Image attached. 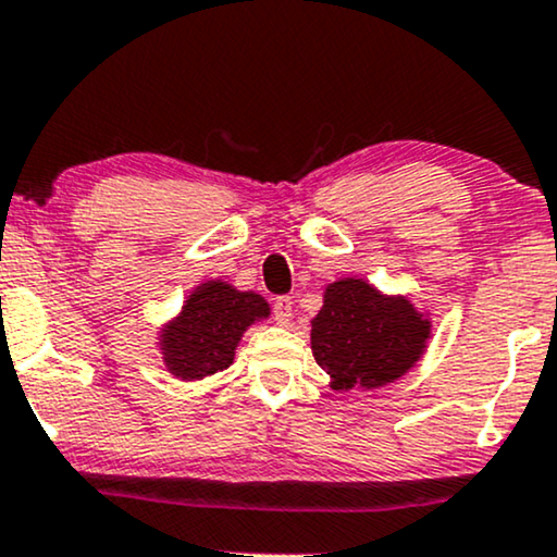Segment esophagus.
Here are the masks:
<instances>
[{
	"label": "esophagus",
	"mask_w": 557,
	"mask_h": 557,
	"mask_svg": "<svg viewBox=\"0 0 557 557\" xmlns=\"http://www.w3.org/2000/svg\"><path fill=\"white\" fill-rule=\"evenodd\" d=\"M292 314H294L292 297H276V299H273V320H276L278 325H286V322L292 320Z\"/></svg>",
	"instance_id": "esophagus-1"
}]
</instances>
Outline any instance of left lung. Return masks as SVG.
<instances>
[{"label": "left lung", "mask_w": 557, "mask_h": 557, "mask_svg": "<svg viewBox=\"0 0 557 557\" xmlns=\"http://www.w3.org/2000/svg\"><path fill=\"white\" fill-rule=\"evenodd\" d=\"M431 325L405 297H384L361 278L335 281L312 320L314 361L333 389L382 387L421 359Z\"/></svg>", "instance_id": "obj_1"}]
</instances>
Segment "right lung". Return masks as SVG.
Wrapping results in <instances>:
<instances>
[{
  "mask_svg": "<svg viewBox=\"0 0 557 557\" xmlns=\"http://www.w3.org/2000/svg\"><path fill=\"white\" fill-rule=\"evenodd\" d=\"M260 294L237 292L224 281L201 284L185 301L183 312L162 331L164 363L181 380H203L222 372L235 359L247 327L268 318Z\"/></svg>",
  "mask_w": 557,
  "mask_h": 557,
  "instance_id": "add662e5",
  "label": "right lung"
}]
</instances>
